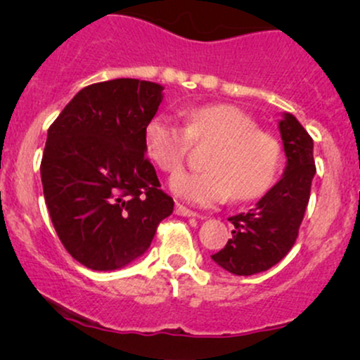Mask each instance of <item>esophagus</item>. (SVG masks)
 Listing matches in <instances>:
<instances>
[{
	"label": "esophagus",
	"instance_id": "esophagus-1",
	"mask_svg": "<svg viewBox=\"0 0 360 360\" xmlns=\"http://www.w3.org/2000/svg\"><path fill=\"white\" fill-rule=\"evenodd\" d=\"M174 212H176V214H181V217H198V213H196V212H193V210L186 208V206L179 205V203L176 205Z\"/></svg>",
	"mask_w": 360,
	"mask_h": 360
}]
</instances>
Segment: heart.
<instances>
[{
	"label": "heart",
	"mask_w": 360,
	"mask_h": 360,
	"mask_svg": "<svg viewBox=\"0 0 360 360\" xmlns=\"http://www.w3.org/2000/svg\"><path fill=\"white\" fill-rule=\"evenodd\" d=\"M213 143L205 172L179 174L171 181L177 196L194 205H214L232 198L250 201L262 196L278 174V140L257 125L245 111L232 105H208L189 110L184 128L166 117L150 118L143 128V148L157 167L177 174L189 147Z\"/></svg>",
	"instance_id": "obj_1"
}]
</instances>
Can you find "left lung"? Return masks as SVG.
Listing matches in <instances>:
<instances>
[{"label":"left lung","instance_id":"1","mask_svg":"<svg viewBox=\"0 0 360 360\" xmlns=\"http://www.w3.org/2000/svg\"><path fill=\"white\" fill-rule=\"evenodd\" d=\"M286 171L249 213L229 218L233 235L212 259L225 271L252 276L271 269L286 257L298 238L315 176L313 139L292 115L279 122Z\"/></svg>","mask_w":360,"mask_h":360}]
</instances>
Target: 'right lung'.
Masks as SVG:
<instances>
[{"label":"right lung","instance_id":"right-lung-1","mask_svg":"<svg viewBox=\"0 0 360 360\" xmlns=\"http://www.w3.org/2000/svg\"><path fill=\"white\" fill-rule=\"evenodd\" d=\"M162 89L128 77L96 82L49 127L40 162L45 203L62 245L93 271L140 257L174 210L143 148Z\"/></svg>","mask_w":360,"mask_h":360}]
</instances>
